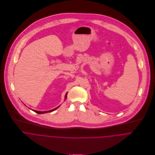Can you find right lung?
I'll use <instances>...</instances> for the list:
<instances>
[{
    "mask_svg": "<svg viewBox=\"0 0 155 155\" xmlns=\"http://www.w3.org/2000/svg\"><path fill=\"white\" fill-rule=\"evenodd\" d=\"M67 94V93H66V95H65V100L66 99ZM59 107H60V106H58V107H56V108H55V109H52V110H51L45 111H40L35 110H32L34 111L35 112H36V113H38V114H43V113H47V112H52V111H53L57 109Z\"/></svg>",
    "mask_w": 155,
    "mask_h": 155,
    "instance_id": "obj_1",
    "label": "right lung"
}]
</instances>
